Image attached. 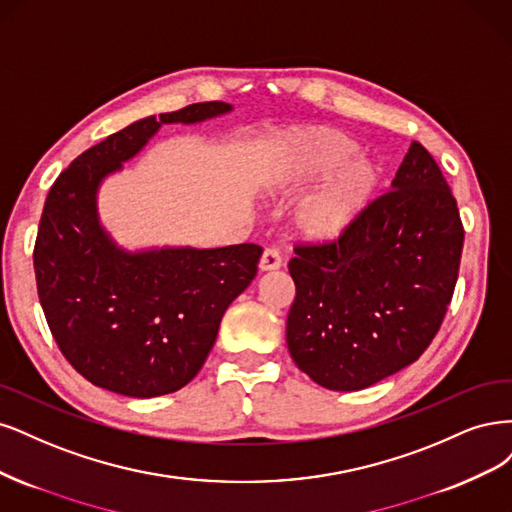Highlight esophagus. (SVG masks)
Listing matches in <instances>:
<instances>
[{"label": "esophagus", "mask_w": 512, "mask_h": 512, "mask_svg": "<svg viewBox=\"0 0 512 512\" xmlns=\"http://www.w3.org/2000/svg\"><path fill=\"white\" fill-rule=\"evenodd\" d=\"M283 266V259H280V253L274 249V246H268L266 251H263L261 259H259V270L261 272H272L278 270Z\"/></svg>", "instance_id": "obj_1"}]
</instances>
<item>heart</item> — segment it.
<instances>
[{
  "instance_id": "obj_1",
  "label": "heart",
  "mask_w": 512,
  "mask_h": 512,
  "mask_svg": "<svg viewBox=\"0 0 512 512\" xmlns=\"http://www.w3.org/2000/svg\"><path fill=\"white\" fill-rule=\"evenodd\" d=\"M357 151L353 140L327 127L298 129L287 136L270 170L276 183H302L342 166ZM376 170L370 161L346 163L338 178L300 214V227L310 238H336L370 200Z\"/></svg>"
}]
</instances>
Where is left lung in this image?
<instances>
[{"label":"left lung","instance_id":"obj_1","mask_svg":"<svg viewBox=\"0 0 512 512\" xmlns=\"http://www.w3.org/2000/svg\"><path fill=\"white\" fill-rule=\"evenodd\" d=\"M464 225L436 159L412 142L391 189L344 232L295 244L287 346L332 391L366 389L417 361L447 315Z\"/></svg>","mask_w":512,"mask_h":512}]
</instances>
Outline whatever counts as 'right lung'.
Segmentation results:
<instances>
[{
    "mask_svg": "<svg viewBox=\"0 0 512 512\" xmlns=\"http://www.w3.org/2000/svg\"><path fill=\"white\" fill-rule=\"evenodd\" d=\"M202 102L131 123L78 155L53 183L34 246L38 298L63 357L95 387L157 398L202 370L227 306L251 285L259 244L127 253L97 221L102 178L161 123L229 112Z\"/></svg>",
    "mask_w": 512,
    "mask_h": 512,
    "instance_id": "right-lung-1",
    "label": "right lung"
}]
</instances>
